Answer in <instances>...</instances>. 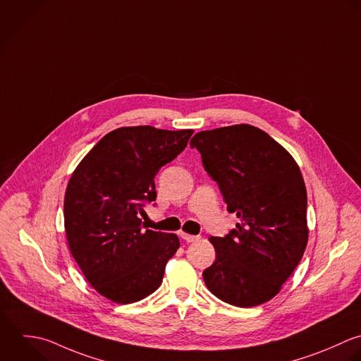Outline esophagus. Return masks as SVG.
Listing matches in <instances>:
<instances>
[{"label":"esophagus","instance_id":"34e87169","mask_svg":"<svg viewBox=\"0 0 361 361\" xmlns=\"http://www.w3.org/2000/svg\"><path fill=\"white\" fill-rule=\"evenodd\" d=\"M180 236H181L187 243H192V242L200 240V236H194V235H188V233H181Z\"/></svg>","mask_w":361,"mask_h":361}]
</instances>
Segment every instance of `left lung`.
<instances>
[{"mask_svg": "<svg viewBox=\"0 0 361 361\" xmlns=\"http://www.w3.org/2000/svg\"><path fill=\"white\" fill-rule=\"evenodd\" d=\"M218 183L228 211L240 219L211 238L216 260L204 270L208 290L252 308L279 294L300 264L307 242V188L293 156L264 130L240 123L194 135L190 142Z\"/></svg>", "mask_w": 361, "mask_h": 361, "instance_id": "left-lung-1", "label": "left lung"}]
</instances>
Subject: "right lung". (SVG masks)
<instances>
[{
	"label": "right lung",
	"mask_w": 361,
	"mask_h": 361,
	"mask_svg": "<svg viewBox=\"0 0 361 361\" xmlns=\"http://www.w3.org/2000/svg\"><path fill=\"white\" fill-rule=\"evenodd\" d=\"M192 129L118 128L74 170L64 195V229L87 281L116 304L154 293L180 247L174 233L147 229L140 215L156 201L154 176L187 146Z\"/></svg>",
	"instance_id": "right-lung-1"
}]
</instances>
